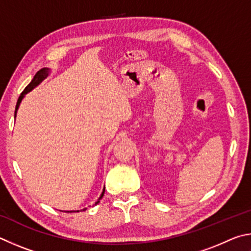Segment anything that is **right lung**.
<instances>
[{
	"mask_svg": "<svg viewBox=\"0 0 251 251\" xmlns=\"http://www.w3.org/2000/svg\"><path fill=\"white\" fill-rule=\"evenodd\" d=\"M48 74H50V69L48 68H42L41 70H39V72H37L36 73V75H35L34 76V78H33V80L30 81L28 85H27V87L25 88L24 89V91L22 92L21 94V96L19 97V100H17V103H16V108H15V117H16V112H17V109H19V107H20V104H21V102H22V100H23V98H24V96L27 94V92H29L30 90H33L35 87L36 86H38L39 83H41L44 79H45L47 76H48ZM103 194H104V190H103V192H102V194L100 195V197H99V200L97 201V203L96 204H98L99 203V201L102 199V196H103ZM87 208H83L82 210H86ZM79 210H76V212H75L74 210V213H78ZM67 213H73V212H67Z\"/></svg>",
	"mask_w": 251,
	"mask_h": 251,
	"instance_id": "obj_1",
	"label": "right lung"
}]
</instances>
